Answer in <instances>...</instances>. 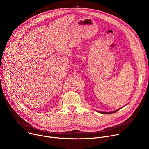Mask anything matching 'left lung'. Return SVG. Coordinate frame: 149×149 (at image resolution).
Returning a JSON list of instances; mask_svg holds the SVG:
<instances>
[{
  "label": "left lung",
  "mask_w": 149,
  "mask_h": 149,
  "mask_svg": "<svg viewBox=\"0 0 149 149\" xmlns=\"http://www.w3.org/2000/svg\"><path fill=\"white\" fill-rule=\"evenodd\" d=\"M121 109H118V110H116V111H113V112H109V113H106V112H100V111H98L99 113H101V114H113V113H116V112H117V111H118V110H120Z\"/></svg>",
  "instance_id": "1"
}]
</instances>
